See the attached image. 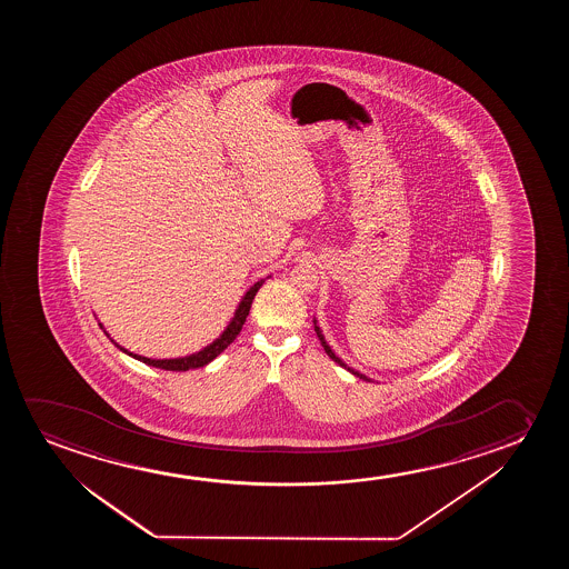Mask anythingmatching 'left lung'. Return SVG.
<instances>
[{"label":"left lung","mask_w":569,"mask_h":569,"mask_svg":"<svg viewBox=\"0 0 569 569\" xmlns=\"http://www.w3.org/2000/svg\"><path fill=\"white\" fill-rule=\"evenodd\" d=\"M315 322V332H317V336H319L320 343H322V348H325V351L328 353V358L332 359V361H336L338 366L343 367V369H348L351 375H356V377H359V379H363V381H371L369 377H366L363 373H359V371H356L353 367L348 366L346 361H342V359L338 358L336 356L335 351H332V348L328 346L327 338H325V335H322V330H320L319 322H317V319L312 320Z\"/></svg>","instance_id":"obj_1"}]
</instances>
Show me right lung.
<instances>
[{
	"label": "right lung",
	"mask_w": 569,
	"mask_h": 569,
	"mask_svg": "<svg viewBox=\"0 0 569 569\" xmlns=\"http://www.w3.org/2000/svg\"><path fill=\"white\" fill-rule=\"evenodd\" d=\"M262 283H264V280H258L254 286H250L249 291H247V293L242 296L241 301H239V307L234 309L233 319L229 320L226 330H223L213 342L208 343V346L200 351L184 356V358L151 359L146 358V356H138V353L128 351L126 348H122L120 343L114 342V340L110 338L109 332L102 327V322H99V327L104 330V335L109 336L110 342L114 343V346L124 351V353H128L130 358L138 359L141 363H146V366L159 367V369H164V371H188V369H198V367L208 366L210 361L218 358L221 351L226 350L229 343H233L234 338L241 332L244 320L249 317L250 305H252V299L257 296L258 289L262 288Z\"/></svg>",
	"instance_id": "1"
}]
</instances>
